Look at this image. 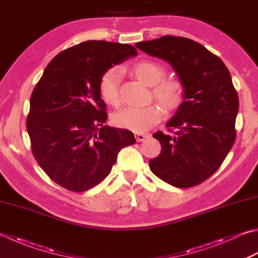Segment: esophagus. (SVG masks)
<instances>
[{"mask_svg":"<svg viewBox=\"0 0 258 258\" xmlns=\"http://www.w3.org/2000/svg\"><path fill=\"white\" fill-rule=\"evenodd\" d=\"M134 135H135V140L138 141V142H143L145 139H148L150 136V134L148 133H135Z\"/></svg>","mask_w":258,"mask_h":258,"instance_id":"1","label":"esophagus"}]
</instances>
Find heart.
Segmentation results:
<instances>
[{"label":"heart","instance_id":"1","mask_svg":"<svg viewBox=\"0 0 258 258\" xmlns=\"http://www.w3.org/2000/svg\"><path fill=\"white\" fill-rule=\"evenodd\" d=\"M131 72L143 84L151 86V97L158 102L165 112H174L182 105L185 89L182 82L176 78H163L165 69L154 61H140ZM120 72L118 68H109L102 75L98 90L102 99L110 106H118ZM162 117V110L158 105H149L142 108L126 107L113 115V123L118 127L143 133L152 127Z\"/></svg>","mask_w":258,"mask_h":258}]
</instances>
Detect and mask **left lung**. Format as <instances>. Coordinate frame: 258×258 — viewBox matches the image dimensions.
I'll use <instances>...</instances> for the list:
<instances>
[{"label":"left lung","mask_w":258,"mask_h":258,"mask_svg":"<svg viewBox=\"0 0 258 258\" xmlns=\"http://www.w3.org/2000/svg\"><path fill=\"white\" fill-rule=\"evenodd\" d=\"M142 51L172 66L182 82V105L166 127L156 132L161 153L150 169L176 188H191L213 175L236 140L238 95L228 68L203 44L183 37L163 35L135 44Z\"/></svg>","instance_id":"1"}]
</instances>
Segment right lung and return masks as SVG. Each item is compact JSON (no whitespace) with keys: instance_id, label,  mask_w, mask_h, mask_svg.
Wrapping results in <instances>:
<instances>
[{"instance_id":"add662e5","label":"right lung","mask_w":258,"mask_h":258,"mask_svg":"<svg viewBox=\"0 0 258 258\" xmlns=\"http://www.w3.org/2000/svg\"><path fill=\"white\" fill-rule=\"evenodd\" d=\"M138 54L133 45L89 40L58 53L30 98L27 130L34 159L53 182L74 192L97 185L117 154L135 143L127 130L104 125L102 75Z\"/></svg>"}]
</instances>
